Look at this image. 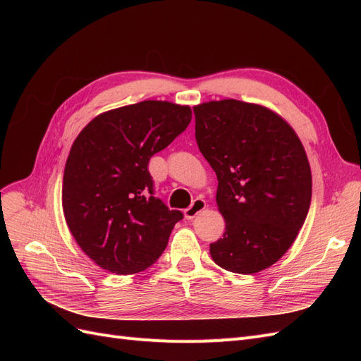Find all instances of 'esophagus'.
I'll list each match as a JSON object with an SVG mask.
<instances>
[{"mask_svg":"<svg viewBox=\"0 0 361 361\" xmlns=\"http://www.w3.org/2000/svg\"><path fill=\"white\" fill-rule=\"evenodd\" d=\"M204 207H206V202L203 199H195L191 203V206L183 211L185 218H187V220H192V218L197 216L204 209Z\"/></svg>","mask_w":361,"mask_h":361,"instance_id":"obj_1","label":"esophagus"}]
</instances>
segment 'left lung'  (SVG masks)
Wrapping results in <instances>:
<instances>
[{
	"instance_id": "left-lung-1",
	"label": "left lung",
	"mask_w": 361,
	"mask_h": 361,
	"mask_svg": "<svg viewBox=\"0 0 361 361\" xmlns=\"http://www.w3.org/2000/svg\"><path fill=\"white\" fill-rule=\"evenodd\" d=\"M195 141L218 179L226 220L209 253L218 267L255 274L286 253L307 216L312 173L293 129L268 108L235 99L194 106Z\"/></svg>"
}]
</instances>
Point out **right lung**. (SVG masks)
<instances>
[{"label":"right lung","mask_w":361,"mask_h":361,"mask_svg":"<svg viewBox=\"0 0 361 361\" xmlns=\"http://www.w3.org/2000/svg\"><path fill=\"white\" fill-rule=\"evenodd\" d=\"M191 122V108L143 101L94 117L73 141L63 176V212L94 264L135 274L166 250L180 211L155 197L149 159Z\"/></svg>","instance_id":"right-lung-1"}]
</instances>
